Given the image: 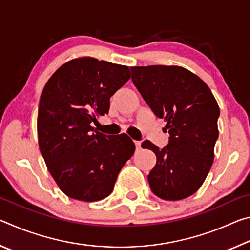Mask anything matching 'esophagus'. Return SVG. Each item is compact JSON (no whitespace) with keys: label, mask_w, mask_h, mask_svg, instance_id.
Returning <instances> with one entry per match:
<instances>
[{"label":"esophagus","mask_w":250,"mask_h":250,"mask_svg":"<svg viewBox=\"0 0 250 250\" xmlns=\"http://www.w3.org/2000/svg\"><path fill=\"white\" fill-rule=\"evenodd\" d=\"M134 145L137 146V149H140L141 147V142L140 141H134Z\"/></svg>","instance_id":"obj_1"}]
</instances>
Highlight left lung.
<instances>
[{
	"label": "left lung",
	"instance_id": "1",
	"mask_svg": "<svg viewBox=\"0 0 250 250\" xmlns=\"http://www.w3.org/2000/svg\"><path fill=\"white\" fill-rule=\"evenodd\" d=\"M131 79L156 117L167 122L168 145L159 149L151 141L156 163L147 175L150 188L166 201L193 195L214 161L218 138L219 107L208 86L180 66L131 67Z\"/></svg>",
	"mask_w": 250,
	"mask_h": 250
}]
</instances>
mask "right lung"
Here are the masks:
<instances>
[{
    "label": "right lung",
    "mask_w": 250,
    "mask_h": 250,
    "mask_svg": "<svg viewBox=\"0 0 250 250\" xmlns=\"http://www.w3.org/2000/svg\"><path fill=\"white\" fill-rule=\"evenodd\" d=\"M130 78L128 66L79 57L55 71L42 92L37 117L41 153L58 188L83 202L111 194L117 176L133 155V141L105 135L91 122L104 116L110 98Z\"/></svg>",
    "instance_id": "right-lung-1"
}]
</instances>
